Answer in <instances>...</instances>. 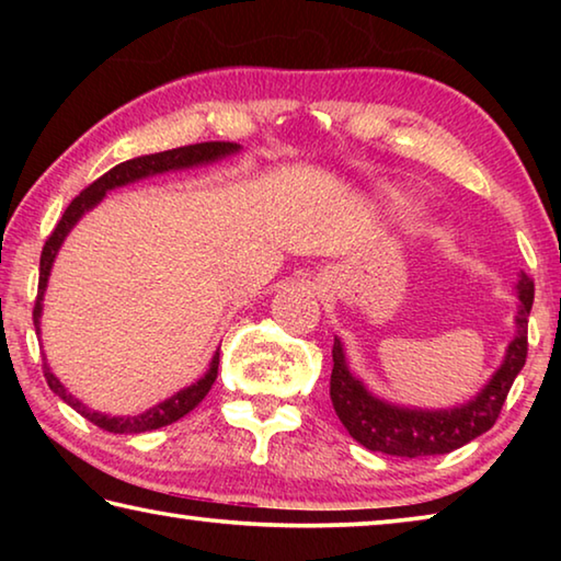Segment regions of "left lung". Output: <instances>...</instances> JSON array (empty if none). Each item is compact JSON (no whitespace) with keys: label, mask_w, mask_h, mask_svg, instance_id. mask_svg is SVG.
<instances>
[{"label":"left lung","mask_w":561,"mask_h":561,"mask_svg":"<svg viewBox=\"0 0 561 561\" xmlns=\"http://www.w3.org/2000/svg\"><path fill=\"white\" fill-rule=\"evenodd\" d=\"M515 336L505 348V358L490 381L470 401L453 408H415L388 403L368 391L351 371L341 339H334V368H331V403L351 438L364 448L398 458H428L462 448L465 443L488 433L495 425L502 403L527 358V319L535 301V284L527 274L517 279Z\"/></svg>","instance_id":"8db88e82"}]
</instances>
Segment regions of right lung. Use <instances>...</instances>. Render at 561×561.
Wrapping results in <instances>:
<instances>
[{
	"label": "right lung",
	"instance_id": "1",
	"mask_svg": "<svg viewBox=\"0 0 561 561\" xmlns=\"http://www.w3.org/2000/svg\"><path fill=\"white\" fill-rule=\"evenodd\" d=\"M240 150L242 148L237 144H217L215 140V144H195V146L163 150V153L138 156V158L126 160V163H118L116 168H111L106 175L93 180V183L83 190L79 197H73L71 205L66 207V213L61 215L59 225L54 227V232L49 234V240H46L44 250H42L39 291H36V304H34L36 334L42 336V329H39L42 309H44L42 301H44L46 287H49V274H51L56 254H59L64 240L69 237L76 222H79L89 210H93V207H96L103 197H106V193H111V190H116V187H123V185L138 183V180H144V178L170 173V170L210 165V163H217V160L240 153ZM217 364H220V351H215L210 368H207L203 378H197L195 383H190L187 388H183V391H178L175 396L165 398V401H160L158 405L148 408V411L138 413V415H106L101 411H93V408H89V405H83L79 398L66 391V386L54 376L49 364H46V356H44V376H46V383H49L51 391L59 396L64 403H69L76 413H81L87 421L99 425V428L108 431V433H146V431H156V428H163V425L175 423V421H180V417L193 411V408L201 403L207 396V391L213 388L215 378H217Z\"/></svg>",
	"mask_w": 561,
	"mask_h": 561
}]
</instances>
